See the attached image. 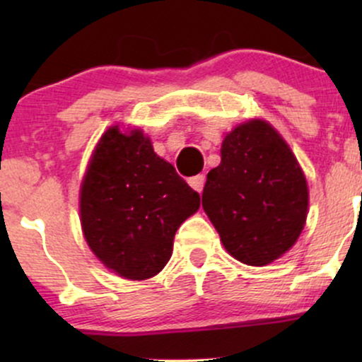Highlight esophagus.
Masks as SVG:
<instances>
[{
	"mask_svg": "<svg viewBox=\"0 0 362 362\" xmlns=\"http://www.w3.org/2000/svg\"><path fill=\"white\" fill-rule=\"evenodd\" d=\"M189 184L192 187L194 190H197L199 194L202 192V189H204V184H206V177L204 175H195L192 178H189Z\"/></svg>",
	"mask_w": 362,
	"mask_h": 362,
	"instance_id": "1",
	"label": "esophagus"
}]
</instances>
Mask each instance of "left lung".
I'll list each match as a JSON object with an SVG mask.
<instances>
[{"label":"left lung","mask_w":362,"mask_h":362,"mask_svg":"<svg viewBox=\"0 0 362 362\" xmlns=\"http://www.w3.org/2000/svg\"><path fill=\"white\" fill-rule=\"evenodd\" d=\"M202 207L230 255L267 265L296 243L308 214V185L288 143L265 120L240 124L207 173Z\"/></svg>","instance_id":"8db88e82"}]
</instances>
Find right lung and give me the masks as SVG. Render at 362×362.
Instances as JSON below:
<instances>
[{
  "instance_id": "obj_1",
  "label": "right lung",
  "mask_w": 362,
  "mask_h": 362,
  "mask_svg": "<svg viewBox=\"0 0 362 362\" xmlns=\"http://www.w3.org/2000/svg\"><path fill=\"white\" fill-rule=\"evenodd\" d=\"M199 206V194L143 131L107 129L80 190L83 235L107 269L132 281L156 276L172 257L178 226Z\"/></svg>"
}]
</instances>
